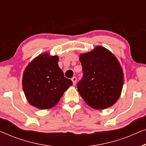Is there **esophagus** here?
Here are the masks:
<instances>
[{
  "label": "esophagus",
  "instance_id": "1",
  "mask_svg": "<svg viewBox=\"0 0 146 146\" xmlns=\"http://www.w3.org/2000/svg\"><path fill=\"white\" fill-rule=\"evenodd\" d=\"M76 80H77V78L76 77H73L72 78V81L74 85L76 84Z\"/></svg>",
  "mask_w": 146,
  "mask_h": 146
}]
</instances>
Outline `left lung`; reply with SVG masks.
<instances>
[{
    "mask_svg": "<svg viewBox=\"0 0 146 146\" xmlns=\"http://www.w3.org/2000/svg\"><path fill=\"white\" fill-rule=\"evenodd\" d=\"M83 77L78 91L89 106L103 110L111 106L120 96L123 74L120 64L108 50L100 46L80 56Z\"/></svg>",
    "mask_w": 146,
    "mask_h": 146,
    "instance_id": "1",
    "label": "left lung"
}]
</instances>
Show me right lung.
<instances>
[{"mask_svg":"<svg viewBox=\"0 0 146 146\" xmlns=\"http://www.w3.org/2000/svg\"><path fill=\"white\" fill-rule=\"evenodd\" d=\"M57 56L46 53L35 58L26 68L23 76V88L27 100L40 110L56 106L64 92L72 85L64 77L58 64Z\"/></svg>","mask_w":146,"mask_h":146,"instance_id":"right-lung-1","label":"right lung"}]
</instances>
